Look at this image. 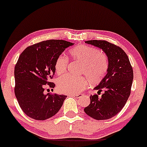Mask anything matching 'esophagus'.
<instances>
[{
	"label": "esophagus",
	"instance_id": "esophagus-1",
	"mask_svg": "<svg viewBox=\"0 0 147 147\" xmlns=\"http://www.w3.org/2000/svg\"><path fill=\"white\" fill-rule=\"evenodd\" d=\"M70 96H74V97H76V98H80V97L82 96V94H70Z\"/></svg>",
	"mask_w": 147,
	"mask_h": 147
}]
</instances>
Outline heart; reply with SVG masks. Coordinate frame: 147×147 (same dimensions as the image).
<instances>
[{"label": "heart", "instance_id": "b5f03b06", "mask_svg": "<svg viewBox=\"0 0 147 147\" xmlns=\"http://www.w3.org/2000/svg\"><path fill=\"white\" fill-rule=\"evenodd\" d=\"M74 59L83 63L82 74L86 77H76L69 74L61 76L57 80L59 90L65 94L78 93L85 89L89 80L92 84H97L103 79L108 69V60L98 49L87 45H78L69 51ZM69 59L65 55H61L55 62V71L58 74L66 71Z\"/></svg>", "mask_w": 147, "mask_h": 147}]
</instances>
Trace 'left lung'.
<instances>
[{"label": "left lung", "instance_id": "obj_1", "mask_svg": "<svg viewBox=\"0 0 147 147\" xmlns=\"http://www.w3.org/2000/svg\"><path fill=\"white\" fill-rule=\"evenodd\" d=\"M86 43L101 49L108 58L107 74L100 84L94 88L98 97L91 95L90 104L84 108V112L96 120L108 119L120 112L126 103L131 92L133 69L128 57L122 49L106 40L86 41Z\"/></svg>", "mask_w": 147, "mask_h": 147}]
</instances>
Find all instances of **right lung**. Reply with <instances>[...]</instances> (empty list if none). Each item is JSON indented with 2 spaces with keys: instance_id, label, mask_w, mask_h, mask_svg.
I'll return each instance as SVG.
<instances>
[{
  "instance_id": "obj_1",
  "label": "right lung",
  "mask_w": 147,
  "mask_h": 147,
  "mask_svg": "<svg viewBox=\"0 0 147 147\" xmlns=\"http://www.w3.org/2000/svg\"><path fill=\"white\" fill-rule=\"evenodd\" d=\"M74 45L63 40H49L29 46L22 53L15 66V94L22 111L28 117L45 120L55 115L67 96L44 94L46 84L55 73V62L67 47Z\"/></svg>"
}]
</instances>
